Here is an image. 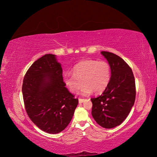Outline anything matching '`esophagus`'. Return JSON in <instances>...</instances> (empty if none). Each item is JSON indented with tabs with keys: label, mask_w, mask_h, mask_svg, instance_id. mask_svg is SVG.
<instances>
[{
	"label": "esophagus",
	"mask_w": 157,
	"mask_h": 157,
	"mask_svg": "<svg viewBox=\"0 0 157 157\" xmlns=\"http://www.w3.org/2000/svg\"><path fill=\"white\" fill-rule=\"evenodd\" d=\"M85 100V99H82V98H79V103H82Z\"/></svg>",
	"instance_id": "obj_1"
}]
</instances>
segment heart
<instances>
[{"mask_svg":"<svg viewBox=\"0 0 157 157\" xmlns=\"http://www.w3.org/2000/svg\"><path fill=\"white\" fill-rule=\"evenodd\" d=\"M73 73H65L63 82L69 91L77 94L82 86V94L84 95L101 94L107 89L111 79V67L105 61L85 60L73 66Z\"/></svg>","mask_w":157,"mask_h":157,"instance_id":"1","label":"heart"}]
</instances>
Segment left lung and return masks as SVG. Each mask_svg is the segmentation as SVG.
<instances>
[{"label": "left lung", "instance_id": "obj_1", "mask_svg": "<svg viewBox=\"0 0 157 157\" xmlns=\"http://www.w3.org/2000/svg\"><path fill=\"white\" fill-rule=\"evenodd\" d=\"M111 67L109 84L102 94L91 98L93 118L104 128H113L129 115L136 98V85L132 68L118 55L101 52Z\"/></svg>", "mask_w": 157, "mask_h": 157}]
</instances>
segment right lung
I'll return each instance as SVG.
<instances>
[{
  "label": "right lung",
  "instance_id": "obj_1",
  "mask_svg": "<svg viewBox=\"0 0 157 157\" xmlns=\"http://www.w3.org/2000/svg\"><path fill=\"white\" fill-rule=\"evenodd\" d=\"M65 86L62 66L52 54L35 61L23 79L22 93L26 112L39 129L48 134L63 131L78 105V98Z\"/></svg>",
  "mask_w": 157,
  "mask_h": 157
}]
</instances>
